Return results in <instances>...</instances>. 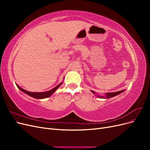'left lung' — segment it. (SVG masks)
<instances>
[{
	"label": "left lung",
	"mask_w": 150,
	"mask_h": 150,
	"mask_svg": "<svg viewBox=\"0 0 150 150\" xmlns=\"http://www.w3.org/2000/svg\"><path fill=\"white\" fill-rule=\"evenodd\" d=\"M125 90H121V91H117V92H115V93H106V96H105V97H103V96H98V98H112V97H114V96H117V95H118V94H121V93H122ZM91 92L93 93H95V92L94 91H91Z\"/></svg>",
	"instance_id": "8db88e82"
}]
</instances>
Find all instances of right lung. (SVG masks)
<instances>
[{
    "instance_id": "right-lung-1",
    "label": "right lung",
    "mask_w": 150,
    "mask_h": 150,
    "mask_svg": "<svg viewBox=\"0 0 150 150\" xmlns=\"http://www.w3.org/2000/svg\"><path fill=\"white\" fill-rule=\"evenodd\" d=\"M62 84V83L59 84L58 86H57L56 87L54 88V89H51L49 91H46V92H42V93H32V92H29L28 91H25L24 89H23L22 88H20L19 86H17L18 88H19L20 90H21L22 91H23L24 93H25V94L29 95V96L33 97L34 98L36 99H43V98H46L47 97H49L50 96H51V95L56 91V90L59 87V86Z\"/></svg>"
}]
</instances>
